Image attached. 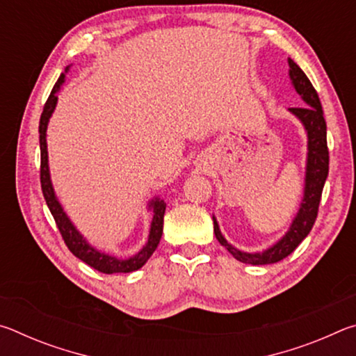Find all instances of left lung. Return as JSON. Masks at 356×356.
Segmentation results:
<instances>
[{"label": "left lung", "mask_w": 356, "mask_h": 356, "mask_svg": "<svg viewBox=\"0 0 356 356\" xmlns=\"http://www.w3.org/2000/svg\"><path fill=\"white\" fill-rule=\"evenodd\" d=\"M289 75H291L292 84L301 99L306 102L303 108H289L295 116H297L301 122H303L306 131H308V165H306V185H305V196L303 202H301L300 210L295 220L292 222L291 229L282 237L278 243L273 245L264 252H242L232 245L226 242V238L221 236L218 222L213 218V232L218 242L225 246V248L231 252V254L237 259V261L243 264L251 265H265V264H275L281 261V259L287 257L291 252L297 248V246L303 242L305 237L308 236L309 231L314 226L318 204H321L322 191L325 180L328 176V165H330V155H328V146H327V122H325L321 99L318 94L309 81V78L301 70L297 64H295L291 58H289Z\"/></svg>", "instance_id": "obj_1"}]
</instances>
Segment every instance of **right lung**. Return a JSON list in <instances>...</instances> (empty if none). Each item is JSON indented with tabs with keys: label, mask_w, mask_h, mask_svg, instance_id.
Instances as JSON below:
<instances>
[{
	"label": "right lung",
	"mask_w": 356,
	"mask_h": 356,
	"mask_svg": "<svg viewBox=\"0 0 356 356\" xmlns=\"http://www.w3.org/2000/svg\"><path fill=\"white\" fill-rule=\"evenodd\" d=\"M64 83V74L58 78L55 86H53L50 95L45 102L44 111L40 114V122H39V143H40V186L42 193H44V197L47 201V206L50 209L53 218L56 221V226L61 232L64 243L67 245V248L72 251V254H75L80 261L88 264L89 267L97 270V272L111 275V273H130L135 272V270L141 268L144 264L149 261V257L154 254L156 246L160 243L161 234H163V216L166 210L165 201L155 200L150 202V207L154 209V218L152 225H150V232H149V240L144 248L136 252L134 257L129 259H118L110 254H105V252H100L94 250L92 246L86 243V240L81 237V234L76 231L72 225L67 215L64 213L61 204L58 202L55 191H53L51 180H50V172H48V155H47V125L48 119H50L53 110L56 106L59 86Z\"/></svg>",
	"instance_id": "obj_1"
}]
</instances>
